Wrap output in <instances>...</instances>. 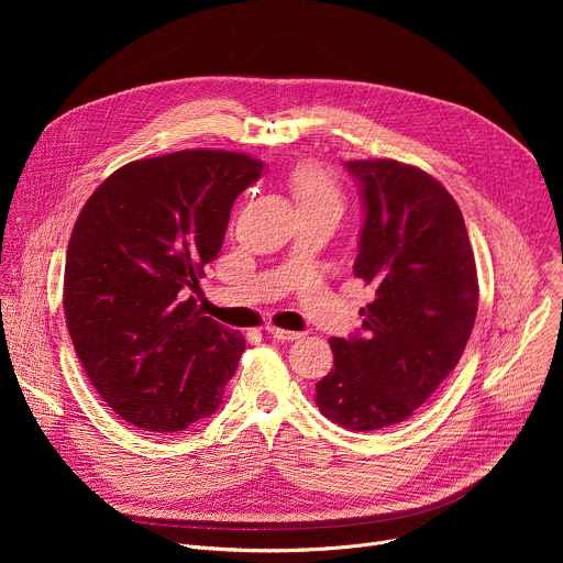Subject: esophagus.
Here are the masks:
<instances>
[{
  "label": "esophagus",
  "instance_id": "obj_1",
  "mask_svg": "<svg viewBox=\"0 0 563 563\" xmlns=\"http://www.w3.org/2000/svg\"><path fill=\"white\" fill-rule=\"evenodd\" d=\"M265 332L269 336H274L276 341H283V343H291V341H298L302 334L300 332H289V330H280V328H274V325H267Z\"/></svg>",
  "mask_w": 563,
  "mask_h": 563
}]
</instances>
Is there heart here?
I'll return each instance as SVG.
<instances>
[{
	"label": "heart",
	"instance_id": "1",
	"mask_svg": "<svg viewBox=\"0 0 563 563\" xmlns=\"http://www.w3.org/2000/svg\"><path fill=\"white\" fill-rule=\"evenodd\" d=\"M291 191L298 200V207H320V205H343V194L332 178L330 172H325L316 163H302L298 165L289 176Z\"/></svg>",
	"mask_w": 563,
	"mask_h": 563
}]
</instances>
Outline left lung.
<instances>
[{"label": "left lung", "mask_w": 563, "mask_h": 563, "mask_svg": "<svg viewBox=\"0 0 563 563\" xmlns=\"http://www.w3.org/2000/svg\"><path fill=\"white\" fill-rule=\"evenodd\" d=\"M365 209L354 276L374 285L363 328L332 339L334 367L316 406L369 432L396 426L456 367L478 307L474 254L459 205L430 174L396 159H350Z\"/></svg>", "instance_id": "left-lung-1"}]
</instances>
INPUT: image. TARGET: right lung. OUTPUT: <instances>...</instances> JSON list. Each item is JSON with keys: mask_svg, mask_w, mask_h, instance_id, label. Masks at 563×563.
<instances>
[{"mask_svg": "<svg viewBox=\"0 0 563 563\" xmlns=\"http://www.w3.org/2000/svg\"><path fill=\"white\" fill-rule=\"evenodd\" d=\"M263 176L245 153L189 148L111 174L73 227L66 328L91 385L126 423L180 432L222 404L245 339L189 294L224 240L233 200Z\"/></svg>", "mask_w": 563, "mask_h": 563, "instance_id": "1", "label": "right lung"}]
</instances>
